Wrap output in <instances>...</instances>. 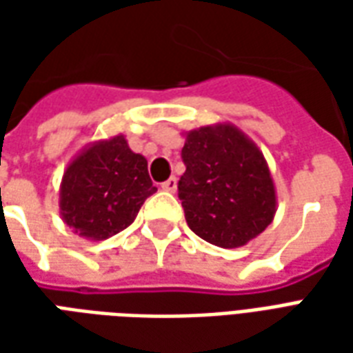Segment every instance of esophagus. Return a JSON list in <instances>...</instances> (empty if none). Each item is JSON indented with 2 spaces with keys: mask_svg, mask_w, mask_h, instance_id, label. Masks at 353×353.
Instances as JSON below:
<instances>
[{
  "mask_svg": "<svg viewBox=\"0 0 353 353\" xmlns=\"http://www.w3.org/2000/svg\"><path fill=\"white\" fill-rule=\"evenodd\" d=\"M162 189L168 192H174L177 189V179L176 177H170V179H166L164 183H162Z\"/></svg>",
  "mask_w": 353,
  "mask_h": 353,
  "instance_id": "1",
  "label": "esophagus"
}]
</instances>
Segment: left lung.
<instances>
[{
  "instance_id": "1",
  "label": "left lung",
  "mask_w": 353,
  "mask_h": 353,
  "mask_svg": "<svg viewBox=\"0 0 353 353\" xmlns=\"http://www.w3.org/2000/svg\"><path fill=\"white\" fill-rule=\"evenodd\" d=\"M187 170L177 183L194 234L225 250L257 238L276 215V187L257 143L238 126L215 123L185 132Z\"/></svg>"
}]
</instances>
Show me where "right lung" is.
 Wrapping results in <instances>:
<instances>
[{"mask_svg":"<svg viewBox=\"0 0 353 353\" xmlns=\"http://www.w3.org/2000/svg\"><path fill=\"white\" fill-rule=\"evenodd\" d=\"M154 191L147 159L117 134L83 147L65 166L60 215L77 236L100 242L126 229Z\"/></svg>","mask_w":353,"mask_h":353,"instance_id":"obj_1","label":"right lung"}]
</instances>
